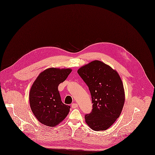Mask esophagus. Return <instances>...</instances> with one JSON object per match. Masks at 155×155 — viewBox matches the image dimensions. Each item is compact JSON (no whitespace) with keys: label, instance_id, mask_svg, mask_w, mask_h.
I'll use <instances>...</instances> for the list:
<instances>
[{"label":"esophagus","instance_id":"34e87169","mask_svg":"<svg viewBox=\"0 0 155 155\" xmlns=\"http://www.w3.org/2000/svg\"><path fill=\"white\" fill-rule=\"evenodd\" d=\"M71 107H72V108H76L78 107V104H76V103H74V104H72Z\"/></svg>","mask_w":155,"mask_h":155}]
</instances>
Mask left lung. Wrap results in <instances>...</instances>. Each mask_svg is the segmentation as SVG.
<instances>
[{
  "instance_id": "obj_1",
  "label": "left lung",
  "mask_w": 155,
  "mask_h": 155,
  "mask_svg": "<svg viewBox=\"0 0 155 155\" xmlns=\"http://www.w3.org/2000/svg\"><path fill=\"white\" fill-rule=\"evenodd\" d=\"M78 74L89 87L93 109L85 116L93 130H105L119 117L124 107V84L118 72L109 65L93 61L78 69Z\"/></svg>"
}]
</instances>
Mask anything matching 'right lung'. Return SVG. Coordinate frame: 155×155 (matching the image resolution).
I'll return each instance as SVG.
<instances>
[{
  "label": "right lung",
  "mask_w": 155,
  "mask_h": 155,
  "mask_svg": "<svg viewBox=\"0 0 155 155\" xmlns=\"http://www.w3.org/2000/svg\"><path fill=\"white\" fill-rule=\"evenodd\" d=\"M71 71V68H50L41 72L33 82L29 93L30 106L41 124L56 126L68 114L70 106L62 102L58 86Z\"/></svg>",
  "instance_id": "obj_1"
}]
</instances>
